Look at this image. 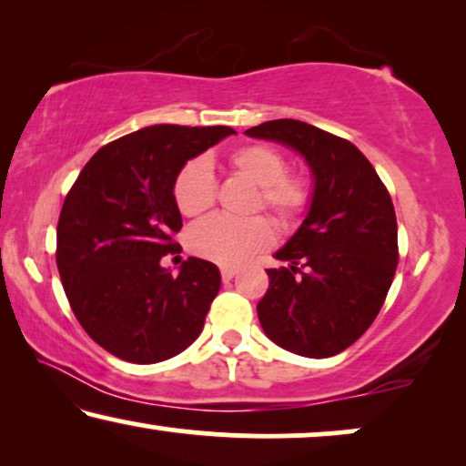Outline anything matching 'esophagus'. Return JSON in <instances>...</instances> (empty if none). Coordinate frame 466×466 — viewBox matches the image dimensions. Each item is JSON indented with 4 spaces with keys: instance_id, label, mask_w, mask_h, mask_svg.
<instances>
[{
    "instance_id": "esophagus-1",
    "label": "esophagus",
    "mask_w": 466,
    "mask_h": 466,
    "mask_svg": "<svg viewBox=\"0 0 466 466\" xmlns=\"http://www.w3.org/2000/svg\"><path fill=\"white\" fill-rule=\"evenodd\" d=\"M220 273H222V279H225V282H228V279L235 278V273H238V269H235V267H222Z\"/></svg>"
}]
</instances>
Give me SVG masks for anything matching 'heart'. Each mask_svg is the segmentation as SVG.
Here are the masks:
<instances>
[{
    "label": "heart",
    "instance_id": "obj_1",
    "mask_svg": "<svg viewBox=\"0 0 466 466\" xmlns=\"http://www.w3.org/2000/svg\"><path fill=\"white\" fill-rule=\"evenodd\" d=\"M235 174L260 188V203L276 214L282 225L301 218L309 203V184L303 176L284 174L286 161L267 144H246L228 155ZM177 209L184 216H201L212 208L216 177L208 158H193L180 169L174 184ZM273 241V228L265 218L235 220L228 216H212L190 228L188 246L199 257L220 265H241Z\"/></svg>",
    "mask_w": 466,
    "mask_h": 466
}]
</instances>
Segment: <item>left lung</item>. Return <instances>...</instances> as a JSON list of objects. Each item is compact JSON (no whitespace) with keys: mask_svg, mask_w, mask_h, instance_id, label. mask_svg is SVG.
I'll use <instances>...</instances> for the list:
<instances>
[{"mask_svg":"<svg viewBox=\"0 0 466 466\" xmlns=\"http://www.w3.org/2000/svg\"><path fill=\"white\" fill-rule=\"evenodd\" d=\"M246 136L301 155L314 187L303 222L273 254L289 267L267 269L260 327L292 354H339L371 327L397 271L390 195L354 144L314 125L279 118Z\"/></svg>","mask_w":466,"mask_h":466,"instance_id":"8db88e82","label":"left lung"}]
</instances>
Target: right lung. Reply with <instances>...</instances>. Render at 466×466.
Instances as JSON below:
<instances>
[{"label":"right lung","instance_id":"right-lung-1","mask_svg":"<svg viewBox=\"0 0 466 466\" xmlns=\"http://www.w3.org/2000/svg\"><path fill=\"white\" fill-rule=\"evenodd\" d=\"M231 127L152 125L104 146L80 171L56 227V267L82 329L118 359L152 365L201 335L220 271L190 257L177 276L161 265L180 250L174 184L190 158Z\"/></svg>","mask_w":466,"mask_h":466}]
</instances>
